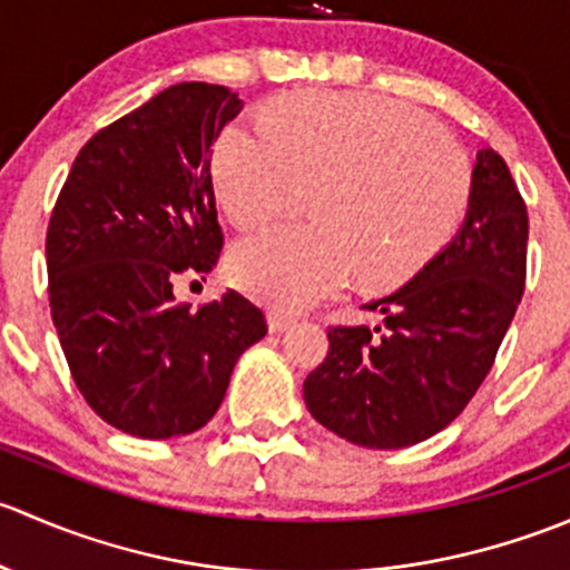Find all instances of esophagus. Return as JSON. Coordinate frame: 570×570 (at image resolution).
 <instances>
[{"instance_id":"obj_1","label":"esophagus","mask_w":570,"mask_h":570,"mask_svg":"<svg viewBox=\"0 0 570 570\" xmlns=\"http://www.w3.org/2000/svg\"><path fill=\"white\" fill-rule=\"evenodd\" d=\"M292 325H295V317H289V314H281V312H269L267 314L269 333H284V331H289Z\"/></svg>"}]
</instances>
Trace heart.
Masks as SVG:
<instances>
[{
  "label": "heart",
  "mask_w": 570,
  "mask_h": 570,
  "mask_svg": "<svg viewBox=\"0 0 570 570\" xmlns=\"http://www.w3.org/2000/svg\"><path fill=\"white\" fill-rule=\"evenodd\" d=\"M258 131H223L212 193L239 232L301 212L232 250V281L275 308H306L353 284L392 292L416 278L461 226L471 170L416 109L375 96L292 94L258 112Z\"/></svg>",
  "instance_id": "b5f03b06"
}]
</instances>
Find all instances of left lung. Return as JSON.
<instances>
[{
	"label": "left lung",
	"mask_w": 570,
	"mask_h": 570,
	"mask_svg": "<svg viewBox=\"0 0 570 570\" xmlns=\"http://www.w3.org/2000/svg\"><path fill=\"white\" fill-rule=\"evenodd\" d=\"M527 220L508 165L476 151L461 232L422 273L366 303L383 314L331 327L327 358L303 383L322 428L366 450H402L441 433L491 372L527 281Z\"/></svg>",
	"instance_id": "8db88e82"
}]
</instances>
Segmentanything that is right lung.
I'll return each instance as SVG.
<instances>
[{
  "label": "right lung",
  "mask_w": 570,
  "mask_h": 570,
  "mask_svg": "<svg viewBox=\"0 0 570 570\" xmlns=\"http://www.w3.org/2000/svg\"><path fill=\"white\" fill-rule=\"evenodd\" d=\"M243 109L223 85L181 82L90 137L46 234L49 303L73 383L112 428L178 439L220 407L239 355L267 322L228 289L198 312L178 275L223 248L212 142Z\"/></svg>",
  "instance_id": "add662e5"
}]
</instances>
